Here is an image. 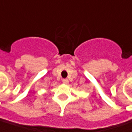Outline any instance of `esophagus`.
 <instances>
[{"instance_id": "esophagus-1", "label": "esophagus", "mask_w": 132, "mask_h": 132, "mask_svg": "<svg viewBox=\"0 0 132 132\" xmlns=\"http://www.w3.org/2000/svg\"><path fill=\"white\" fill-rule=\"evenodd\" d=\"M62 81H63V84H69V80L66 79H63V80H62Z\"/></svg>"}]
</instances>
